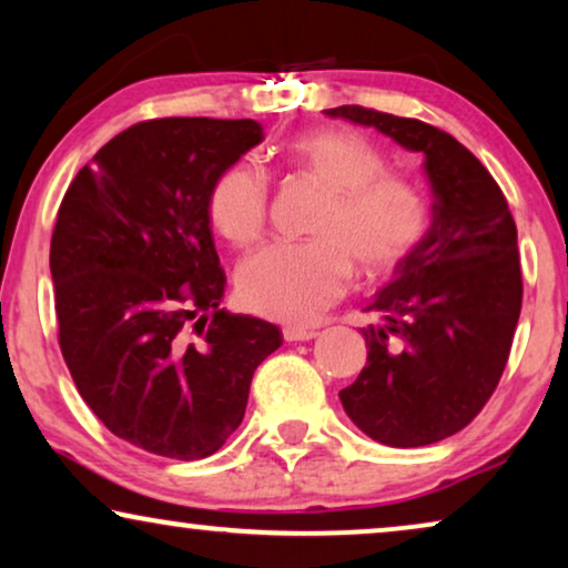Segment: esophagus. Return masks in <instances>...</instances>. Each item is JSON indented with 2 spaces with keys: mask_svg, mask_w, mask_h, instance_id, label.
<instances>
[{
  "mask_svg": "<svg viewBox=\"0 0 568 568\" xmlns=\"http://www.w3.org/2000/svg\"><path fill=\"white\" fill-rule=\"evenodd\" d=\"M317 336V331H310V328H294V325H286L284 328V338L290 341H313Z\"/></svg>",
  "mask_w": 568,
  "mask_h": 568,
  "instance_id": "1",
  "label": "esophagus"
}]
</instances>
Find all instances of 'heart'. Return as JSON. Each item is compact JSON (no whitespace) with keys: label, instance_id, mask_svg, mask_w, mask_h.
<instances>
[{"label":"heart","instance_id":"b5f03b06","mask_svg":"<svg viewBox=\"0 0 568 568\" xmlns=\"http://www.w3.org/2000/svg\"><path fill=\"white\" fill-rule=\"evenodd\" d=\"M286 165L325 191L310 222L313 240L271 245L237 271L240 302L282 323H313L344 297L354 268L377 282L398 271L424 243L432 222L426 191L414 178L387 170L367 136L321 129L286 144ZM209 220L230 245L247 251L266 235L268 178L237 162L209 191Z\"/></svg>","mask_w":568,"mask_h":568}]
</instances>
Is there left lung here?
<instances>
[{"mask_svg":"<svg viewBox=\"0 0 568 568\" xmlns=\"http://www.w3.org/2000/svg\"><path fill=\"white\" fill-rule=\"evenodd\" d=\"M325 113L424 154L432 227L364 307L367 364L338 398L383 445H434L480 414L507 367L523 310L515 216L494 175L447 131L364 105Z\"/></svg>","mask_w":568,"mask_h":568,"instance_id":"obj_1","label":"left lung"}]
</instances>
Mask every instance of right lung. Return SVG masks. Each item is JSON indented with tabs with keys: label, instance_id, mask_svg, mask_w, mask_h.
Segmentation results:
<instances>
[{
	"label": "right lung",
	"instance_id": "obj_1",
	"mask_svg": "<svg viewBox=\"0 0 568 568\" xmlns=\"http://www.w3.org/2000/svg\"><path fill=\"white\" fill-rule=\"evenodd\" d=\"M263 139L258 121L152 119L113 136L69 183L51 235L59 346L115 437L201 460L243 422L274 323L220 310L209 191Z\"/></svg>",
	"mask_w": 568,
	"mask_h": 568
}]
</instances>
